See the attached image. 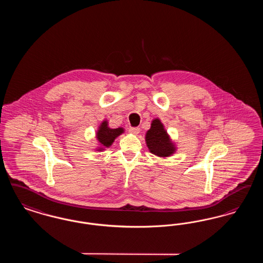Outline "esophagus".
<instances>
[{
    "mask_svg": "<svg viewBox=\"0 0 263 263\" xmlns=\"http://www.w3.org/2000/svg\"><path fill=\"white\" fill-rule=\"evenodd\" d=\"M129 132L134 134V135H137V134H139V132H140V128L139 127H130L129 128Z\"/></svg>",
    "mask_w": 263,
    "mask_h": 263,
    "instance_id": "obj_1",
    "label": "esophagus"
}]
</instances>
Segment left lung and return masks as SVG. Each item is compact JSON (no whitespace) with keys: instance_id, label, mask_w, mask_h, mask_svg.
Listing matches in <instances>:
<instances>
[{"instance_id":"8db88e82","label":"left lung","mask_w":263,"mask_h":263,"mask_svg":"<svg viewBox=\"0 0 263 263\" xmlns=\"http://www.w3.org/2000/svg\"><path fill=\"white\" fill-rule=\"evenodd\" d=\"M146 142L151 153L159 157H168L175 150L159 119H155L152 122L151 129L146 134Z\"/></svg>"}]
</instances>
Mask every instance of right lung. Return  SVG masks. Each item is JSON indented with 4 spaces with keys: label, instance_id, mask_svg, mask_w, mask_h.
<instances>
[{
    "label": "right lung",
    "instance_id": "1",
    "mask_svg": "<svg viewBox=\"0 0 263 263\" xmlns=\"http://www.w3.org/2000/svg\"><path fill=\"white\" fill-rule=\"evenodd\" d=\"M123 132L122 128H116V129H110L107 127V122L104 121L101 123L100 130L98 132V140L100 141V144L105 147H109L114 141V139L119 136Z\"/></svg>",
    "mask_w": 263,
    "mask_h": 263
}]
</instances>
